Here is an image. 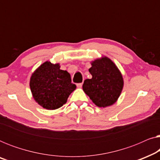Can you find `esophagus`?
<instances>
[{
	"instance_id": "1",
	"label": "esophagus",
	"mask_w": 160,
	"mask_h": 160,
	"mask_svg": "<svg viewBox=\"0 0 160 160\" xmlns=\"http://www.w3.org/2000/svg\"><path fill=\"white\" fill-rule=\"evenodd\" d=\"M82 83H78V84H76V86H77V87H78V88H81V87H82Z\"/></svg>"
}]
</instances>
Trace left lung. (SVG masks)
Instances as JSON below:
<instances>
[{"label":"left lung","mask_w":160,"mask_h":160,"mask_svg":"<svg viewBox=\"0 0 160 160\" xmlns=\"http://www.w3.org/2000/svg\"><path fill=\"white\" fill-rule=\"evenodd\" d=\"M89 72L92 78L84 80L83 90L94 103L100 108L112 106L117 101L124 87L121 71L106 56L91 62Z\"/></svg>","instance_id":"1"}]
</instances>
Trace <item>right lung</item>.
Returning <instances> with one entry per match:
<instances>
[{
  "instance_id": "right-lung-1",
  "label": "right lung",
  "mask_w": 160,
  "mask_h": 160,
  "mask_svg": "<svg viewBox=\"0 0 160 160\" xmlns=\"http://www.w3.org/2000/svg\"><path fill=\"white\" fill-rule=\"evenodd\" d=\"M30 88L39 106L47 110H55L66 103L76 86L71 83L68 72L60 69V63L47 61L32 73Z\"/></svg>"
}]
</instances>
